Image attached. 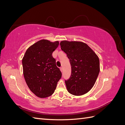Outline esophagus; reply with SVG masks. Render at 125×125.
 I'll list each match as a JSON object with an SVG mask.
<instances>
[{"mask_svg":"<svg viewBox=\"0 0 125 125\" xmlns=\"http://www.w3.org/2000/svg\"><path fill=\"white\" fill-rule=\"evenodd\" d=\"M60 71H61L62 72V71H63L62 67H60Z\"/></svg>","mask_w":125,"mask_h":125,"instance_id":"esophagus-1","label":"esophagus"}]
</instances>
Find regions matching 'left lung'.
I'll use <instances>...</instances> for the list:
<instances>
[{
	"mask_svg": "<svg viewBox=\"0 0 125 125\" xmlns=\"http://www.w3.org/2000/svg\"><path fill=\"white\" fill-rule=\"evenodd\" d=\"M62 50L69 59L71 74L65 80L70 94L81 95L92 88L100 73L99 58L86 44L81 42L62 41Z\"/></svg>",
	"mask_w": 125,
	"mask_h": 125,
	"instance_id": "obj_1",
	"label": "left lung"
}]
</instances>
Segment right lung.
Returning <instances> with one entry per match:
<instances>
[{"label": "right lung", "instance_id": "obj_1", "mask_svg": "<svg viewBox=\"0 0 125 125\" xmlns=\"http://www.w3.org/2000/svg\"><path fill=\"white\" fill-rule=\"evenodd\" d=\"M59 42L42 40L30 46L22 59L23 75L30 90L41 98L54 92L62 73L52 54Z\"/></svg>", "mask_w": 125, "mask_h": 125}]
</instances>
